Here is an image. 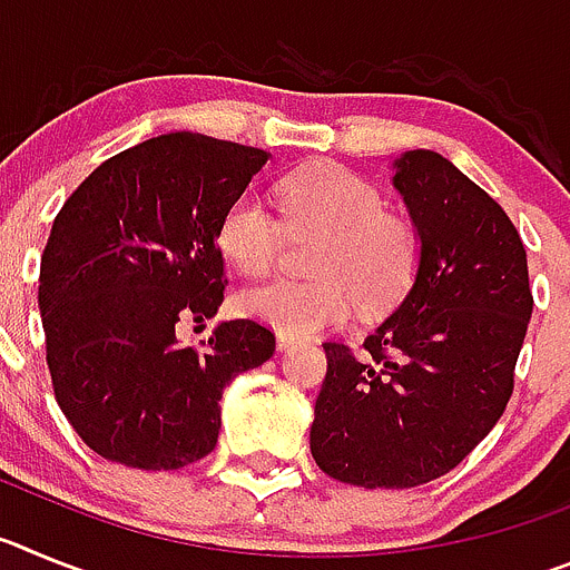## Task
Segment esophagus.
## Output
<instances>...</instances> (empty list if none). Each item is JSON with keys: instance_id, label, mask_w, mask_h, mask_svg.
I'll return each instance as SVG.
<instances>
[{"instance_id": "obj_1", "label": "esophagus", "mask_w": 570, "mask_h": 570, "mask_svg": "<svg viewBox=\"0 0 570 570\" xmlns=\"http://www.w3.org/2000/svg\"><path fill=\"white\" fill-rule=\"evenodd\" d=\"M296 345V340L294 336H288V334H276V347H279V351H291V347Z\"/></svg>"}]
</instances>
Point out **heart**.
Here are the masks:
<instances>
[{"label": "heart", "mask_w": 570, "mask_h": 570, "mask_svg": "<svg viewBox=\"0 0 570 570\" xmlns=\"http://www.w3.org/2000/svg\"><path fill=\"white\" fill-rule=\"evenodd\" d=\"M291 230L320 234L314 254L320 279H274L239 296L242 314L279 334L314 336L342 325L354 305L380 314L405 296L420 268V236L405 219L385 214V196L340 165H311L282 185ZM219 248L245 276L274 268L279 225L265 199L242 194L223 216Z\"/></svg>", "instance_id": "obj_1"}]
</instances>
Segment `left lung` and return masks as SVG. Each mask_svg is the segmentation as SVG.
I'll return each mask as SVG.
<instances>
[{"label":"left lung","mask_w":570,"mask_h":570,"mask_svg":"<svg viewBox=\"0 0 570 570\" xmlns=\"http://www.w3.org/2000/svg\"><path fill=\"white\" fill-rule=\"evenodd\" d=\"M391 185L420 236V268L365 356L325 342L311 425L322 471L414 488L460 465L505 411L533 296L505 210L434 150H405Z\"/></svg>","instance_id":"8db88e82"}]
</instances>
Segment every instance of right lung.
Listing matches in <instances>:
<instances>
[{"label": "right lung", "instance_id": "right-lung-1", "mask_svg": "<svg viewBox=\"0 0 570 570\" xmlns=\"http://www.w3.org/2000/svg\"><path fill=\"white\" fill-rule=\"evenodd\" d=\"M268 150L176 130L110 156L53 219L39 268L45 347L62 414L99 456L176 471L216 448L223 391L274 356L254 320L205 347L179 320L225 299L219 225Z\"/></svg>", "mask_w": 570, "mask_h": 570}]
</instances>
